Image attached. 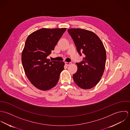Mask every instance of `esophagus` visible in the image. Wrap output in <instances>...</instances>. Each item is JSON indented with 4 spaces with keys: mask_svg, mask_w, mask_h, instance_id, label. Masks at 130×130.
Listing matches in <instances>:
<instances>
[{
    "mask_svg": "<svg viewBox=\"0 0 130 130\" xmlns=\"http://www.w3.org/2000/svg\"><path fill=\"white\" fill-rule=\"evenodd\" d=\"M65 63L67 66H70V65H71L72 64L71 62H65Z\"/></svg>",
    "mask_w": 130,
    "mask_h": 130,
    "instance_id": "1",
    "label": "esophagus"
}]
</instances>
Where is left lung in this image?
Wrapping results in <instances>:
<instances>
[{
  "mask_svg": "<svg viewBox=\"0 0 130 130\" xmlns=\"http://www.w3.org/2000/svg\"><path fill=\"white\" fill-rule=\"evenodd\" d=\"M68 31L79 55H84L82 61L76 63L77 70L73 74L74 83L83 89H90L98 84L104 74L106 50L100 38L91 31L71 28Z\"/></svg>",
  "mask_w": 130,
  "mask_h": 130,
  "instance_id": "8db88e82",
  "label": "left lung"
}]
</instances>
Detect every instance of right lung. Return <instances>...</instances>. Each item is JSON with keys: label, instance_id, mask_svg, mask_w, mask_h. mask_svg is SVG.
<instances>
[{"label": "right lung", "instance_id": "1", "mask_svg": "<svg viewBox=\"0 0 130 130\" xmlns=\"http://www.w3.org/2000/svg\"><path fill=\"white\" fill-rule=\"evenodd\" d=\"M66 28H41L27 37L22 52L25 74L37 89L47 91L56 86L64 69L63 61H50L47 57L66 30Z\"/></svg>", "mask_w": 130, "mask_h": 130}]
</instances>
